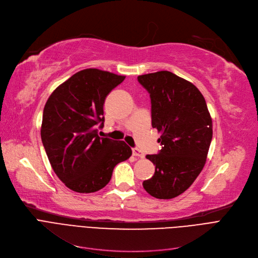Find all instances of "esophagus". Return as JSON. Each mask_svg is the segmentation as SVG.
Segmentation results:
<instances>
[{
  "label": "esophagus",
  "mask_w": 258,
  "mask_h": 258,
  "mask_svg": "<svg viewBox=\"0 0 258 258\" xmlns=\"http://www.w3.org/2000/svg\"><path fill=\"white\" fill-rule=\"evenodd\" d=\"M132 154L136 157H141V158H144L145 157V154L142 152V151L138 148H133L132 149Z\"/></svg>",
  "instance_id": "34e87169"
}]
</instances>
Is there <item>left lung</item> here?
Masks as SVG:
<instances>
[{
  "label": "left lung",
  "instance_id": "obj_1",
  "mask_svg": "<svg viewBox=\"0 0 258 258\" xmlns=\"http://www.w3.org/2000/svg\"><path fill=\"white\" fill-rule=\"evenodd\" d=\"M139 82L151 99L152 127L160 133L158 154L147 155L155 165L143 186L157 199H172L184 192L201 173L213 139L204 97L189 81L160 71L142 75Z\"/></svg>",
  "mask_w": 258,
  "mask_h": 258
}]
</instances>
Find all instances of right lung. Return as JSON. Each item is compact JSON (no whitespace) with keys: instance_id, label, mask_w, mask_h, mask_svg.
<instances>
[{"instance_id":"obj_1","label":"right lung","mask_w":258,"mask_h":258,"mask_svg":"<svg viewBox=\"0 0 258 258\" xmlns=\"http://www.w3.org/2000/svg\"><path fill=\"white\" fill-rule=\"evenodd\" d=\"M126 77L86 69L60 84L44 105L41 141L58 178L72 190L88 194L107 184L114 166L127 160L123 141L100 138L106 97Z\"/></svg>"}]
</instances>
